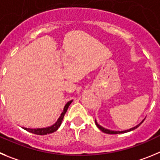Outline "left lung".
I'll return each mask as SVG.
<instances>
[{"instance_id": "1", "label": "left lung", "mask_w": 160, "mask_h": 160, "mask_svg": "<svg viewBox=\"0 0 160 160\" xmlns=\"http://www.w3.org/2000/svg\"><path fill=\"white\" fill-rule=\"evenodd\" d=\"M145 119V118H144ZM144 120H142V122H140V123L138 124V125H137L136 126H134V127L131 128V129H126V130H122V131H116V130H110V129H106V128L102 127V126H101L99 124H98V122H97L96 119H95V125H97V127L98 128V129H100L101 131H102L103 132H105V133H107V134H118V133H125V132H130V131H132L134 130V129H136L137 128H138L140 125L142 124V122H144Z\"/></svg>"}]
</instances>
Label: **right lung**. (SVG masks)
<instances>
[{"mask_svg":"<svg viewBox=\"0 0 160 160\" xmlns=\"http://www.w3.org/2000/svg\"><path fill=\"white\" fill-rule=\"evenodd\" d=\"M72 100H70L65 104V107H64L63 111H62V113L61 114V116L58 118L57 122H55L53 125H50V126H48V127L38 128V129H31V128H25V127H22V128H23V129H25V130L31 132V133L37 134V135H46V134H50V133H52V132H55V131L58 130V128L60 127V125H61V124H62V120H63L64 118V116H65V113H66L67 110H68V107H69L70 104L72 103Z\"/></svg>","mask_w":160,"mask_h":160,"instance_id":"obj_1","label":"right lung"}]
</instances>
